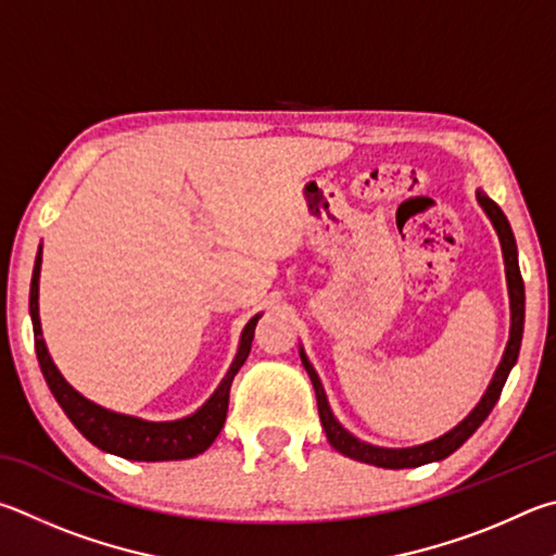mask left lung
I'll list each match as a JSON object with an SVG mask.
<instances>
[{
  "label": "left lung",
  "instance_id": "1",
  "mask_svg": "<svg viewBox=\"0 0 556 556\" xmlns=\"http://www.w3.org/2000/svg\"><path fill=\"white\" fill-rule=\"evenodd\" d=\"M476 200H479L483 212L489 214V219L493 222L495 231H498L503 261H505V278H508V295H510V339H508V346H505L498 368H495L493 381L489 388H485L481 403L473 407L469 417L456 425L454 430L442 434L440 440H432V442H425L417 446H407V450H386V446H374V444L356 440L352 432H346L344 427L337 422V417L332 415V407H329V403H327L325 388H323V383H319V376L313 368V364L307 362L303 349H300V358H303L305 371L309 376V381H313V386H315L317 410H319V422H323V430L327 432L329 444H332L339 454L349 456V459H356V462H364L371 466H381V469H415V466H422V464L442 462V459H446V456L459 450V446L469 440L476 430H479L481 422L491 415L493 405L498 403L503 386H505V381H508L510 368L515 366V362H518V354H520L522 327H525V283L520 276V266H518V247H515L513 229H510L508 219H505L503 210L481 190H476Z\"/></svg>",
  "mask_w": 556,
  "mask_h": 556
}]
</instances>
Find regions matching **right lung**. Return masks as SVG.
<instances>
[{
  "label": "right lung",
  "mask_w": 556,
  "mask_h": 556,
  "mask_svg": "<svg viewBox=\"0 0 556 556\" xmlns=\"http://www.w3.org/2000/svg\"><path fill=\"white\" fill-rule=\"evenodd\" d=\"M41 247L36 253L34 263V276H31V295H28V313H31L34 323V342H36V356L41 364V371L48 388H51L58 405L63 407V413L71 417V422L80 430L85 440H90L94 446H100L102 452H110L122 456V459L131 462H173V459H192V456L202 454L207 446L217 440L222 432L224 420H227V407H229V391L233 376L239 374V368L247 362L251 352L253 332H256V323L261 315L251 317L249 325L243 327L239 352L233 356L227 376L222 378L217 391L204 403L198 413H192L182 420L173 422H149L141 417L112 413L106 407H100L92 401H87L75 388L65 381L58 371L51 354H48L43 332H41V319H38V276H41Z\"/></svg>",
  "instance_id": "1"
}]
</instances>
